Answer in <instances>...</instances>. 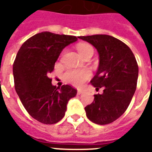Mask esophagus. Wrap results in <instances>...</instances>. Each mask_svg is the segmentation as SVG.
Listing matches in <instances>:
<instances>
[{
	"label": "esophagus",
	"mask_w": 152,
	"mask_h": 152,
	"mask_svg": "<svg viewBox=\"0 0 152 152\" xmlns=\"http://www.w3.org/2000/svg\"><path fill=\"white\" fill-rule=\"evenodd\" d=\"M82 93H83V90H80V89H79V90L77 91V95H81Z\"/></svg>",
	"instance_id": "1"
}]
</instances>
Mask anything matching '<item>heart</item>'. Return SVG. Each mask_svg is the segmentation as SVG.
<instances>
[{
  "label": "heart",
  "mask_w": 152,
  "mask_h": 152,
  "mask_svg": "<svg viewBox=\"0 0 152 152\" xmlns=\"http://www.w3.org/2000/svg\"><path fill=\"white\" fill-rule=\"evenodd\" d=\"M77 51L81 57L84 58L87 55L93 53V48L90 45L86 43L79 44L77 47ZM91 72L87 69L82 70H75V69H69L64 74V80L72 85L79 87L82 85L88 79L90 78Z\"/></svg>",
  "instance_id": "1"
}]
</instances>
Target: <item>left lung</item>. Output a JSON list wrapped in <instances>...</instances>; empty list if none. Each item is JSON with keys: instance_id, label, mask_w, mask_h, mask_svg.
Returning <instances> with one entry per match:
<instances>
[{"instance_id": "obj_1", "label": "left lung", "mask_w": 152, "mask_h": 152, "mask_svg": "<svg viewBox=\"0 0 152 152\" xmlns=\"http://www.w3.org/2000/svg\"><path fill=\"white\" fill-rule=\"evenodd\" d=\"M99 53V64L91 80L97 90L91 104L86 106V115L98 125H107L120 118L127 110L137 88L138 65L133 53L119 39L107 34L80 36Z\"/></svg>"}]
</instances>
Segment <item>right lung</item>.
Returning <instances> with one entry per match:
<instances>
[{"instance_id": "add662e5", "label": "right lung", "mask_w": 152, "mask_h": 152, "mask_svg": "<svg viewBox=\"0 0 152 152\" xmlns=\"http://www.w3.org/2000/svg\"><path fill=\"white\" fill-rule=\"evenodd\" d=\"M77 39L43 31L27 39L18 51L13 64L15 91L26 110L39 122L52 125L61 120L69 99L76 95L70 85H53L49 75L63 49Z\"/></svg>"}]
</instances>
